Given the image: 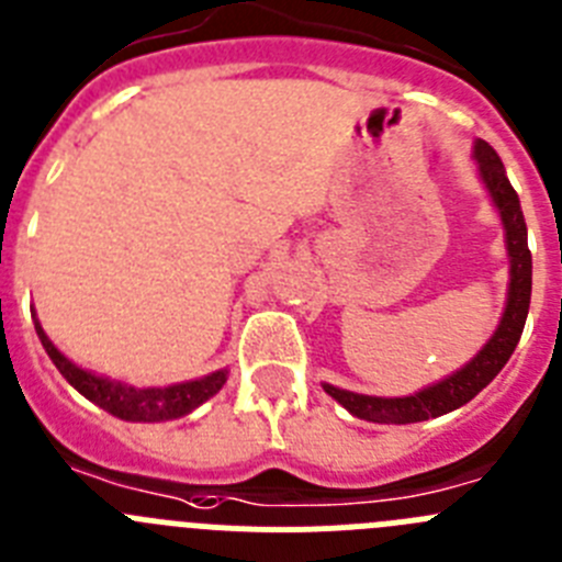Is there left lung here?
Here are the masks:
<instances>
[{"label": "left lung", "instance_id": "obj_1", "mask_svg": "<svg viewBox=\"0 0 562 562\" xmlns=\"http://www.w3.org/2000/svg\"><path fill=\"white\" fill-rule=\"evenodd\" d=\"M473 158L480 164V178L491 192L493 205L498 209V217L504 225V241H507L509 256V286L507 306L498 321V328L465 368L446 375L442 382L424 387L415 395L404 398H379V395H359L351 390H339L334 384H323L334 401L362 420L373 424H418V420L440 418L446 412L460 409L473 395L485 390L498 375V370L507 364V359L516 351L521 339L524 323H527L529 297H532V254L527 245V223H524L521 200L516 189L509 187L507 172H504L502 158L496 156L487 142L473 144Z\"/></svg>", "mask_w": 562, "mask_h": 562}]
</instances>
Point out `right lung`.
Instances as JSON below:
<instances>
[{
    "instance_id": "obj_1",
    "label": "right lung",
    "mask_w": 562,
    "mask_h": 562,
    "mask_svg": "<svg viewBox=\"0 0 562 562\" xmlns=\"http://www.w3.org/2000/svg\"><path fill=\"white\" fill-rule=\"evenodd\" d=\"M35 334H38L44 351L49 353V359H53L55 368L60 370L66 382L77 393L86 395L91 404L102 406V409L111 412V415H116L122 420L158 424V420L183 418L192 409H198L203 401H209L211 395H217L223 390L225 379H228V370H217V373H209L203 379H194V382L169 384V387H131V384L113 382L108 375H97L91 370L77 368L71 359H66L55 348L53 339L46 337L38 321H35Z\"/></svg>"
}]
</instances>
